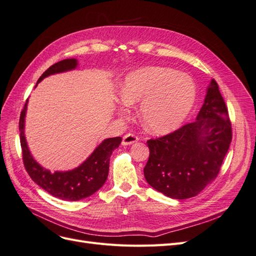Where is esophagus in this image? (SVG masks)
Masks as SVG:
<instances>
[{"mask_svg":"<svg viewBox=\"0 0 256 256\" xmlns=\"http://www.w3.org/2000/svg\"><path fill=\"white\" fill-rule=\"evenodd\" d=\"M138 141V138L132 134H127L122 136V145H131L136 142Z\"/></svg>","mask_w":256,"mask_h":256,"instance_id":"obj_1","label":"esophagus"}]
</instances>
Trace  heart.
Returning <instances> with one entry per match:
<instances>
[{
  "label": "heart",
  "instance_id": "heart-1",
  "mask_svg": "<svg viewBox=\"0 0 256 256\" xmlns=\"http://www.w3.org/2000/svg\"><path fill=\"white\" fill-rule=\"evenodd\" d=\"M124 104L118 113L126 114V106H138L143 127L154 134L173 132L187 118L196 99L194 80L170 67L148 66L129 72L120 90Z\"/></svg>",
  "mask_w": 256,
  "mask_h": 256
}]
</instances>
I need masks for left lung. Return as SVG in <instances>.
<instances>
[{
	"mask_svg": "<svg viewBox=\"0 0 256 256\" xmlns=\"http://www.w3.org/2000/svg\"><path fill=\"white\" fill-rule=\"evenodd\" d=\"M232 141L228 108L212 79L196 120L174 132L148 140L146 182L164 196H198L218 176Z\"/></svg>",
	"mask_w": 256,
	"mask_h": 256,
	"instance_id": "8db88e82",
	"label": "left lung"
}]
</instances>
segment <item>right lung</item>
<instances>
[{
    "mask_svg": "<svg viewBox=\"0 0 256 256\" xmlns=\"http://www.w3.org/2000/svg\"><path fill=\"white\" fill-rule=\"evenodd\" d=\"M76 66L78 60L76 58L60 60L49 67L38 79L37 83L51 74L74 70ZM26 108L28 100L20 115L19 130L23 164L30 178L51 196L64 200H79L94 194L106 180L109 174L110 157L112 152L120 146L122 138H106L78 168L70 171H56L52 173L38 164L28 150L24 136Z\"/></svg>",
    "mask_w": 256,
    "mask_h": 256,
    "instance_id": "right-lung-1",
    "label": "right lung"
}]
</instances>
